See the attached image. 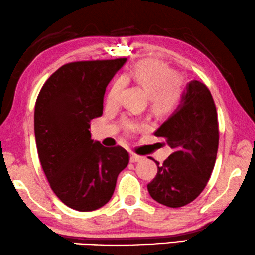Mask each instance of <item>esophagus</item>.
Segmentation results:
<instances>
[{
  "instance_id": "esophagus-1",
  "label": "esophagus",
  "mask_w": 255,
  "mask_h": 255,
  "mask_svg": "<svg viewBox=\"0 0 255 255\" xmlns=\"http://www.w3.org/2000/svg\"><path fill=\"white\" fill-rule=\"evenodd\" d=\"M142 159L141 156H137L135 155V153H130V162L131 163H136V162H139V160Z\"/></svg>"
}]
</instances>
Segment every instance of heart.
Masks as SVG:
<instances>
[{"instance_id":"heart-1","label":"heart","mask_w":255,"mask_h":255,"mask_svg":"<svg viewBox=\"0 0 255 255\" xmlns=\"http://www.w3.org/2000/svg\"><path fill=\"white\" fill-rule=\"evenodd\" d=\"M124 82H134L149 95L151 109L158 114H167L175 110L182 96L181 81L172 68L157 60L139 61L127 69L106 96L109 105H117L120 100ZM127 131H135L139 125L131 120L125 121Z\"/></svg>"}]
</instances>
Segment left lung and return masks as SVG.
Listing matches in <instances>:
<instances>
[{"label":"left lung","mask_w":255,"mask_h":255,"mask_svg":"<svg viewBox=\"0 0 255 255\" xmlns=\"http://www.w3.org/2000/svg\"><path fill=\"white\" fill-rule=\"evenodd\" d=\"M173 152L158 167L148 184L151 198L160 204L179 208L201 194L209 180L218 149V121L213 96L206 85L191 81L180 104L155 131Z\"/></svg>","instance_id":"1"}]
</instances>
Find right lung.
Returning a JSON list of instances; mask_svg holds the SVG:
<instances>
[{"instance_id": "right-lung-1", "label": "right lung", "mask_w": 255, "mask_h": 255, "mask_svg": "<svg viewBox=\"0 0 255 255\" xmlns=\"http://www.w3.org/2000/svg\"><path fill=\"white\" fill-rule=\"evenodd\" d=\"M127 59L80 61L59 68L41 88L34 135L42 170L55 195L71 209L105 206L129 163L121 146L91 139L90 121L102 117L107 84Z\"/></svg>"}]
</instances>
